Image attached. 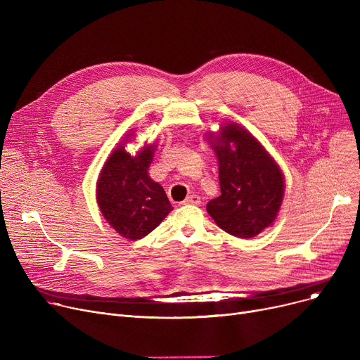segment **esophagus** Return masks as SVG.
Segmentation results:
<instances>
[{
	"mask_svg": "<svg viewBox=\"0 0 360 360\" xmlns=\"http://www.w3.org/2000/svg\"><path fill=\"white\" fill-rule=\"evenodd\" d=\"M185 204H194V205H200L201 204V197L200 195H197V194H191V195H188L186 198H185V201H184Z\"/></svg>",
	"mask_w": 360,
	"mask_h": 360,
	"instance_id": "1",
	"label": "esophagus"
}]
</instances>
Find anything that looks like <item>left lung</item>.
Here are the masks:
<instances>
[{"instance_id": "8db88e82", "label": "left lung", "mask_w": 360, "mask_h": 360, "mask_svg": "<svg viewBox=\"0 0 360 360\" xmlns=\"http://www.w3.org/2000/svg\"><path fill=\"white\" fill-rule=\"evenodd\" d=\"M212 147L219 159L221 194L207 202V213L229 235L254 238L280 210L285 194L280 169L250 132L235 124H226Z\"/></svg>"}]
</instances>
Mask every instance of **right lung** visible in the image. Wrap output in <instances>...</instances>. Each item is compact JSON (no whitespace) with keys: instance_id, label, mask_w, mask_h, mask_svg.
<instances>
[{"instance_id":"1","label":"right lung","mask_w":360,"mask_h":360,"mask_svg":"<svg viewBox=\"0 0 360 360\" xmlns=\"http://www.w3.org/2000/svg\"><path fill=\"white\" fill-rule=\"evenodd\" d=\"M155 148L144 147L134 158L122 146L113 150L98 181L99 209L112 228L127 239L147 236L172 210L165 190L147 172Z\"/></svg>"}]
</instances>
